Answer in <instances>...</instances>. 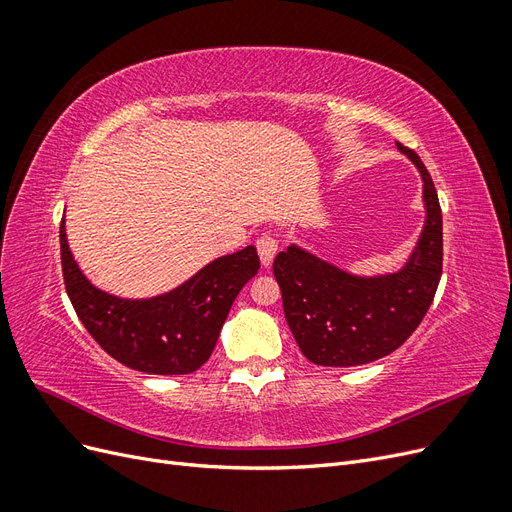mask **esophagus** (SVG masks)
I'll return each instance as SVG.
<instances>
[{
	"label": "esophagus",
	"instance_id": "esophagus-1",
	"mask_svg": "<svg viewBox=\"0 0 512 512\" xmlns=\"http://www.w3.org/2000/svg\"><path fill=\"white\" fill-rule=\"evenodd\" d=\"M256 250H258L262 265L269 267L273 258H275V254H277V241L271 235H262V237L256 239Z\"/></svg>",
	"mask_w": 512,
	"mask_h": 512
}]
</instances>
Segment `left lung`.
Returning a JSON list of instances; mask_svg holds the SVG:
<instances>
[{
  "instance_id": "left-lung-1",
  "label": "left lung",
  "mask_w": 512,
  "mask_h": 512,
  "mask_svg": "<svg viewBox=\"0 0 512 512\" xmlns=\"http://www.w3.org/2000/svg\"><path fill=\"white\" fill-rule=\"evenodd\" d=\"M397 149L423 177L427 220L410 260L397 273L359 277L288 245L273 260L288 327L309 361L352 367L397 350L425 318L442 275V209L425 164Z\"/></svg>"
}]
</instances>
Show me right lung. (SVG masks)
Masks as SVG:
<instances>
[{
	"mask_svg": "<svg viewBox=\"0 0 512 512\" xmlns=\"http://www.w3.org/2000/svg\"><path fill=\"white\" fill-rule=\"evenodd\" d=\"M61 271L76 316L115 361L156 376L192 374L218 342L232 301L260 269L254 245L209 262L188 282L151 299H121L91 284L59 226Z\"/></svg>",
	"mask_w": 512,
	"mask_h": 512,
	"instance_id": "1",
	"label": "right lung"
}]
</instances>
